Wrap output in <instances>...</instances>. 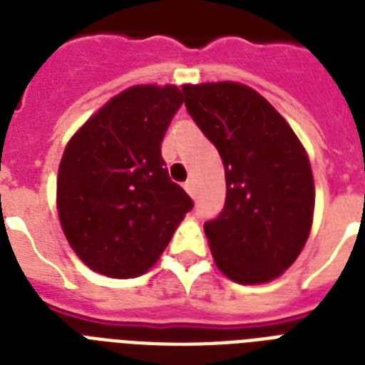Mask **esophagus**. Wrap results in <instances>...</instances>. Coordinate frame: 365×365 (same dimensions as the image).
Listing matches in <instances>:
<instances>
[{
  "label": "esophagus",
  "mask_w": 365,
  "mask_h": 365,
  "mask_svg": "<svg viewBox=\"0 0 365 365\" xmlns=\"http://www.w3.org/2000/svg\"><path fill=\"white\" fill-rule=\"evenodd\" d=\"M183 189H185V191H187V193L193 197V195H195V182H193V180H187V182H185V185H183Z\"/></svg>",
  "instance_id": "34e87169"
}]
</instances>
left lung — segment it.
I'll list each match as a JSON object with an SVG mask.
<instances>
[{
    "label": "left lung",
    "mask_w": 365,
    "mask_h": 365,
    "mask_svg": "<svg viewBox=\"0 0 365 365\" xmlns=\"http://www.w3.org/2000/svg\"><path fill=\"white\" fill-rule=\"evenodd\" d=\"M189 115L216 145L227 197L205 233L217 269L239 284L278 278L311 235L314 178L288 121L252 87L183 85Z\"/></svg>",
    "instance_id": "1"
}]
</instances>
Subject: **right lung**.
I'll return each mask as SVG.
<instances>
[{
  "instance_id": "1",
  "label": "right lung",
  "mask_w": 365,
  "mask_h": 365,
  "mask_svg": "<svg viewBox=\"0 0 365 365\" xmlns=\"http://www.w3.org/2000/svg\"><path fill=\"white\" fill-rule=\"evenodd\" d=\"M182 104L176 85H134L88 117L66 145L56 210L71 250L94 272L132 278L149 271L193 208L160 155Z\"/></svg>"
}]
</instances>
